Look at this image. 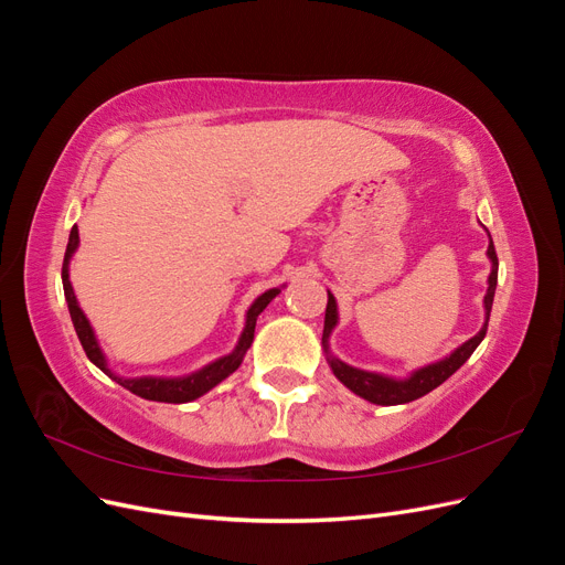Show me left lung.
<instances>
[{
  "instance_id": "obj_1",
  "label": "left lung",
  "mask_w": 565,
  "mask_h": 565,
  "mask_svg": "<svg viewBox=\"0 0 565 565\" xmlns=\"http://www.w3.org/2000/svg\"><path fill=\"white\" fill-rule=\"evenodd\" d=\"M488 259L492 264L490 276H488V292L483 297V306H486V322L483 328L478 330V334H473L465 344L457 347L450 355L443 358V361H436L431 365H424L419 370H415L409 377L405 380H393L386 377V374L380 372H367L361 367H351L344 361H339L330 353V334L337 328V299L328 292V309H324V330H322V349L328 353V363L334 372V377L344 384L347 388H351L355 396H361L374 405H403L409 401H417L426 393L434 391L436 386H440L446 382L450 374H455L461 365L469 361V355L476 351V347L481 344L486 332H488V320H490V311H492V299H494V287H498V252H494L492 237L488 245Z\"/></svg>"
}]
</instances>
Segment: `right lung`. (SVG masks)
<instances>
[{"label":"right lung","instance_id":"add662e5","mask_svg":"<svg viewBox=\"0 0 565 565\" xmlns=\"http://www.w3.org/2000/svg\"><path fill=\"white\" fill-rule=\"evenodd\" d=\"M77 245H79V231H77V226H73L71 237H67V249H65V259H63V292H65V301H67V311H71V318L75 324V332L79 337V344L98 370H104L108 377L115 380L119 386H125L127 391L136 393V396H141L146 401L191 403V401L204 396L207 391H212L218 382H224L228 374H233L237 367H241L247 349L252 347L256 318H259V313L266 309V306L280 295V287H273V289H266L262 297L254 299V303L249 306L247 316H245V330H243L241 339H237V347L233 349V353L218 358V361L204 365L198 372L185 374V377H129L127 380V377H119V374H115L108 367V361H106L104 351H100V347H98L92 324L77 303L75 289L71 282V259H73Z\"/></svg>","mask_w":565,"mask_h":565}]
</instances>
